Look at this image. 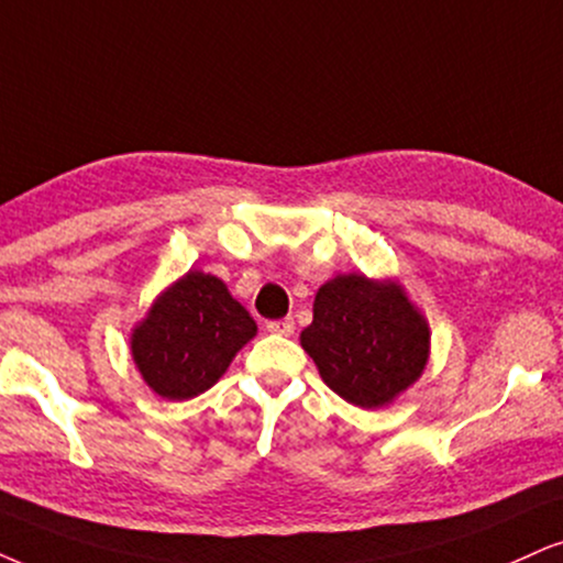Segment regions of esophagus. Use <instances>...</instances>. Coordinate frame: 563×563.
I'll return each mask as SVG.
<instances>
[{"label": "esophagus", "instance_id": "1", "mask_svg": "<svg viewBox=\"0 0 563 563\" xmlns=\"http://www.w3.org/2000/svg\"><path fill=\"white\" fill-rule=\"evenodd\" d=\"M266 329L271 331V334L292 336L295 334V321H292V318H282V321H268Z\"/></svg>", "mask_w": 563, "mask_h": 563}]
</instances>
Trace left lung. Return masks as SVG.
Returning a JSON list of instances; mask_svg holds the SVG:
<instances>
[{
  "label": "left lung",
  "mask_w": 563,
  "mask_h": 563,
  "mask_svg": "<svg viewBox=\"0 0 563 563\" xmlns=\"http://www.w3.org/2000/svg\"><path fill=\"white\" fill-rule=\"evenodd\" d=\"M323 384L350 405H391L422 376L430 329L401 284L339 274L318 289L313 323L300 334Z\"/></svg>",
  "instance_id": "1"
}]
</instances>
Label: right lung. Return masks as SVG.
Wrapping results in <instances>:
<instances>
[{
	"mask_svg": "<svg viewBox=\"0 0 563 563\" xmlns=\"http://www.w3.org/2000/svg\"><path fill=\"white\" fill-rule=\"evenodd\" d=\"M255 331L258 325L224 282L187 271L135 325L130 350L151 391L185 401L217 384Z\"/></svg>",
	"mask_w": 563,
	"mask_h": 563,
	"instance_id": "right-lung-1",
	"label": "right lung"
}]
</instances>
